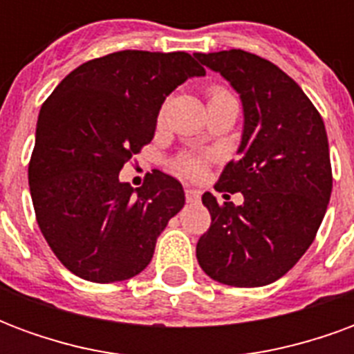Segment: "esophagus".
Here are the masks:
<instances>
[{
  "mask_svg": "<svg viewBox=\"0 0 354 354\" xmlns=\"http://www.w3.org/2000/svg\"><path fill=\"white\" fill-rule=\"evenodd\" d=\"M199 197H201L199 189L185 185V201H187V203H197V201H199Z\"/></svg>",
  "mask_w": 354,
  "mask_h": 354,
  "instance_id": "1",
  "label": "esophagus"
}]
</instances>
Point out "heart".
<instances>
[{
	"mask_svg": "<svg viewBox=\"0 0 354 354\" xmlns=\"http://www.w3.org/2000/svg\"><path fill=\"white\" fill-rule=\"evenodd\" d=\"M227 91L223 87H210L208 88V100H214V98H222V96H227ZM205 157L203 155L195 153H180L172 161V169L176 170L178 174L187 178H197L203 174L205 170Z\"/></svg>",
	"mask_w": 354,
	"mask_h": 354,
	"instance_id": "heart-1",
	"label": "heart"
}]
</instances>
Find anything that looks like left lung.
Masks as SVG:
<instances>
[{
  "instance_id": "8db88e82",
  "label": "left lung",
  "mask_w": 354,
  "mask_h": 354,
  "mask_svg": "<svg viewBox=\"0 0 354 354\" xmlns=\"http://www.w3.org/2000/svg\"><path fill=\"white\" fill-rule=\"evenodd\" d=\"M241 94L245 131L216 192L243 193L220 205L203 195L210 227L197 243L203 271L222 284H271L296 266L317 237L332 193L324 121L307 94L279 66L241 49L197 53Z\"/></svg>"
}]
</instances>
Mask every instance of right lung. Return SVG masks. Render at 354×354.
Wrapping results in <instances>:
<instances>
[{
  "instance_id": "obj_1",
  "label": "right lung",
  "mask_w": 354,
  "mask_h": 354,
  "mask_svg": "<svg viewBox=\"0 0 354 354\" xmlns=\"http://www.w3.org/2000/svg\"><path fill=\"white\" fill-rule=\"evenodd\" d=\"M205 68L187 53L119 50L88 60L43 102L28 182L35 220L60 263L91 282L144 271L185 203L161 170L132 189L119 172L155 134L165 98Z\"/></svg>"
}]
</instances>
